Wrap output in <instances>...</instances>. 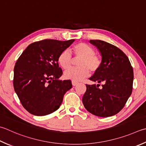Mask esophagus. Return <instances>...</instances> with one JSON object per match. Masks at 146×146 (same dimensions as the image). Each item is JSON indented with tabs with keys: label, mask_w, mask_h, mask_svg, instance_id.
Listing matches in <instances>:
<instances>
[{
	"label": "esophagus",
	"mask_w": 146,
	"mask_h": 146,
	"mask_svg": "<svg viewBox=\"0 0 146 146\" xmlns=\"http://www.w3.org/2000/svg\"><path fill=\"white\" fill-rule=\"evenodd\" d=\"M77 84H78V82H77L72 81V85H73V86H75V85H76Z\"/></svg>",
	"instance_id": "34e87169"
}]
</instances>
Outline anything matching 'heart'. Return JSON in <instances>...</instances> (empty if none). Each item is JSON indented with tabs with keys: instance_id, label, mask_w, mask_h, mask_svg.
Listing matches in <instances>:
<instances>
[{
	"instance_id": "1",
	"label": "heart",
	"mask_w": 146,
	"mask_h": 146,
	"mask_svg": "<svg viewBox=\"0 0 146 146\" xmlns=\"http://www.w3.org/2000/svg\"><path fill=\"white\" fill-rule=\"evenodd\" d=\"M71 51L75 58H80L77 62L78 68H69L73 62L71 54L66 50L62 51L59 54L58 61L61 67L67 70L64 72L66 79L78 82L85 78L91 73L98 71L102 65V58L95 53L94 48L84 42H79L71 48Z\"/></svg>"
}]
</instances>
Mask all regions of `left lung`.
Listing matches in <instances>:
<instances>
[{"label":"left lung","mask_w":146,"mask_h":146,"mask_svg":"<svg viewBox=\"0 0 146 146\" xmlns=\"http://www.w3.org/2000/svg\"><path fill=\"white\" fill-rule=\"evenodd\" d=\"M102 56V65L89 78L91 81L104 83L87 85L82 98L88 112L100 117H109L120 111L133 89V68L123 51L115 45L100 40H90Z\"/></svg>","instance_id":"obj_1"}]
</instances>
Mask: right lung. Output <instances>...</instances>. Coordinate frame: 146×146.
I'll return each instance as SVG.
<instances>
[{
    "instance_id": "right-lung-1",
    "label": "right lung",
    "mask_w": 146,
    "mask_h": 146,
    "mask_svg": "<svg viewBox=\"0 0 146 146\" xmlns=\"http://www.w3.org/2000/svg\"><path fill=\"white\" fill-rule=\"evenodd\" d=\"M75 41L45 39L30 44L14 68V90L25 109L35 116L58 110L71 81L58 80L62 75L58 57Z\"/></svg>"
}]
</instances>
